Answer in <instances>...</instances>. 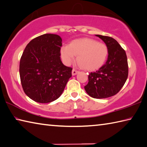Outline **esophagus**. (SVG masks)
Instances as JSON below:
<instances>
[{
	"instance_id": "1",
	"label": "esophagus",
	"mask_w": 147,
	"mask_h": 147,
	"mask_svg": "<svg viewBox=\"0 0 147 147\" xmlns=\"http://www.w3.org/2000/svg\"><path fill=\"white\" fill-rule=\"evenodd\" d=\"M78 73H79V71L76 70V69H73V71H72V74H73V76L76 75V74Z\"/></svg>"
}]
</instances>
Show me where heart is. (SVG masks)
I'll return each instance as SVG.
<instances>
[{
    "instance_id": "1",
    "label": "heart",
    "mask_w": 147,
    "mask_h": 147,
    "mask_svg": "<svg viewBox=\"0 0 147 147\" xmlns=\"http://www.w3.org/2000/svg\"><path fill=\"white\" fill-rule=\"evenodd\" d=\"M61 57L66 65H70L77 56V61L85 70L100 67L108 57V48L105 44L95 40L83 38L74 40L69 46H63Z\"/></svg>"
}]
</instances>
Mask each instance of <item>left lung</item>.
<instances>
[{
	"mask_svg": "<svg viewBox=\"0 0 147 147\" xmlns=\"http://www.w3.org/2000/svg\"><path fill=\"white\" fill-rule=\"evenodd\" d=\"M108 48V58L105 64L88 76L89 82L84 87L90 96L98 99L116 94L126 82L129 67L126 53L115 39L96 34Z\"/></svg>",
	"mask_w": 147,
	"mask_h": 147,
	"instance_id": "obj_1",
	"label": "left lung"
}]
</instances>
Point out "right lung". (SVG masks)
<instances>
[{
  "instance_id": "right-lung-1",
  "label": "right lung",
  "mask_w": 147,
  "mask_h": 147,
  "mask_svg": "<svg viewBox=\"0 0 147 147\" xmlns=\"http://www.w3.org/2000/svg\"><path fill=\"white\" fill-rule=\"evenodd\" d=\"M62 38L44 34L26 46L20 61L21 84L25 94L34 101L50 103L58 99L72 76V69L60 60Z\"/></svg>"
}]
</instances>
